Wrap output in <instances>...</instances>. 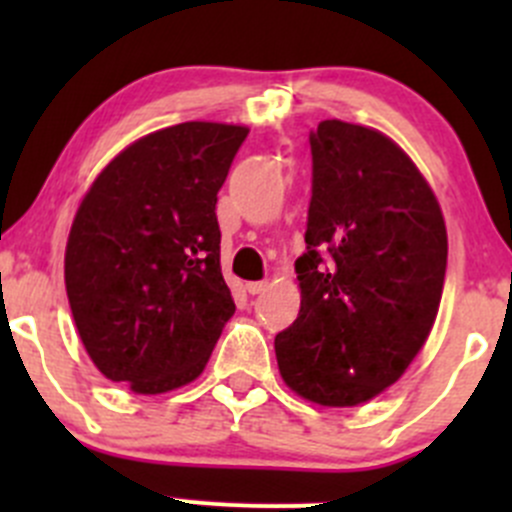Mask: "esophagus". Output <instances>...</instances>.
Wrapping results in <instances>:
<instances>
[{"label": "esophagus", "mask_w": 512, "mask_h": 512, "mask_svg": "<svg viewBox=\"0 0 512 512\" xmlns=\"http://www.w3.org/2000/svg\"><path fill=\"white\" fill-rule=\"evenodd\" d=\"M245 289L250 294H260V292H265V289H267V282L265 280H262V282H247Z\"/></svg>", "instance_id": "esophagus-1"}]
</instances>
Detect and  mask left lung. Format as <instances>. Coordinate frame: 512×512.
Segmentation results:
<instances>
[{"label": "left lung", "instance_id": "8db88e82", "mask_svg": "<svg viewBox=\"0 0 512 512\" xmlns=\"http://www.w3.org/2000/svg\"><path fill=\"white\" fill-rule=\"evenodd\" d=\"M312 200L302 302L275 337L280 374L322 406H356L394 384L441 304L448 237L441 208L391 138L322 121L309 136Z\"/></svg>", "mask_w": 512, "mask_h": 512}]
</instances>
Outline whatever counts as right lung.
Listing matches in <instances>:
<instances>
[{
  "instance_id": "right-lung-1",
  "label": "right lung",
  "mask_w": 512,
  "mask_h": 512,
  "mask_svg": "<svg viewBox=\"0 0 512 512\" xmlns=\"http://www.w3.org/2000/svg\"><path fill=\"white\" fill-rule=\"evenodd\" d=\"M245 126L188 121L103 168L66 245V294L91 361L136 394L198 379L235 302L220 270L218 190Z\"/></svg>"
}]
</instances>
